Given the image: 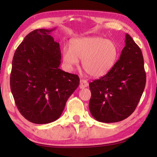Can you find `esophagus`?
Returning <instances> with one entry per match:
<instances>
[{"mask_svg": "<svg viewBox=\"0 0 157 157\" xmlns=\"http://www.w3.org/2000/svg\"><path fill=\"white\" fill-rule=\"evenodd\" d=\"M88 86H89V83L87 82V81L84 80V79H81L80 81V84H79L80 89H84V88L87 87Z\"/></svg>", "mask_w": 157, "mask_h": 157, "instance_id": "esophagus-1", "label": "esophagus"}]
</instances>
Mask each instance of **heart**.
I'll list each match as a JSON object with an SVG mask.
<instances>
[{"instance_id": "b5f03b06", "label": "heart", "mask_w": 157, "mask_h": 157, "mask_svg": "<svg viewBox=\"0 0 157 157\" xmlns=\"http://www.w3.org/2000/svg\"><path fill=\"white\" fill-rule=\"evenodd\" d=\"M119 56V47L113 40L100 36L76 38L70 48L64 47L62 59L68 69L78 66L82 59V67L90 76L98 78L110 71Z\"/></svg>"}]
</instances>
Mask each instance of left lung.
<instances>
[{"label": "left lung", "instance_id": "obj_1", "mask_svg": "<svg viewBox=\"0 0 157 157\" xmlns=\"http://www.w3.org/2000/svg\"><path fill=\"white\" fill-rule=\"evenodd\" d=\"M125 46L110 71L89 83L92 117L103 123H114L134 112L146 84V73L141 51L126 34Z\"/></svg>", "mask_w": 157, "mask_h": 157}]
</instances>
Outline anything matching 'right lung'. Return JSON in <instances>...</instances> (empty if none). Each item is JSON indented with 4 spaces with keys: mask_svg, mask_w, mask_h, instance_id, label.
<instances>
[{
    "mask_svg": "<svg viewBox=\"0 0 157 157\" xmlns=\"http://www.w3.org/2000/svg\"><path fill=\"white\" fill-rule=\"evenodd\" d=\"M52 29H36L25 36L14 53L10 89L20 113L28 121L48 124L61 117L79 85L77 75L59 68L61 53Z\"/></svg>",
    "mask_w": 157,
    "mask_h": 157,
    "instance_id": "right-lung-1",
    "label": "right lung"
}]
</instances>
